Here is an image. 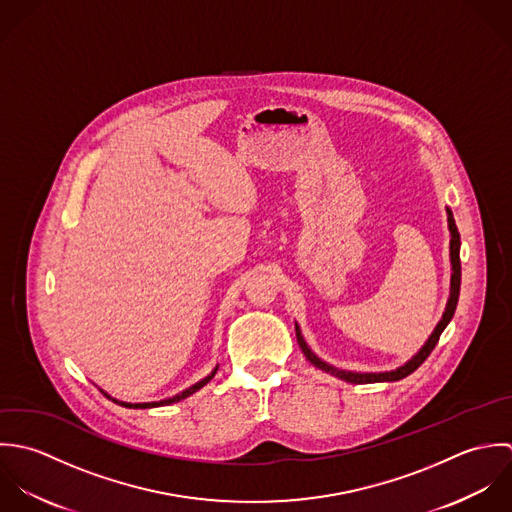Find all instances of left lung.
<instances>
[{"label":"left lung","instance_id":"obj_1","mask_svg":"<svg viewBox=\"0 0 512 512\" xmlns=\"http://www.w3.org/2000/svg\"><path fill=\"white\" fill-rule=\"evenodd\" d=\"M447 213H449V215H447V221H449V231H451V269H453V275H451V295H449V303H447V308H445V312H443L441 322L435 326V330H433V334L429 336V340L425 342V346L409 360L406 366H402V368H398V370H394V372L356 374V372L336 370V368H332L330 364H326V362H322L320 358H316V356L310 352V348H308L307 342L303 340L301 330H299V326H297L299 346L303 348V352H305V356L310 360V364H314L316 368H320V370H324V372H328V374H332V376H336V378H340V380H346V382H350V384H372V382H396V380H402V378L409 376L411 372H415V370L427 360V356H429V354L433 352V348L437 346L441 332L445 330V326L449 324V320H451L453 314H455L457 301H459V289H461V259H459L461 239H459V231H457L453 213H451V211H447Z\"/></svg>","mask_w":512,"mask_h":512}]
</instances>
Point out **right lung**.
<instances>
[{
  "label": "right lung",
  "mask_w": 512,
  "mask_h": 512,
  "mask_svg": "<svg viewBox=\"0 0 512 512\" xmlns=\"http://www.w3.org/2000/svg\"><path fill=\"white\" fill-rule=\"evenodd\" d=\"M215 372H217V368L204 378L202 382H198V384H194L192 388H188L186 392H182V394H178V396H174V398H168V400H162V402H152V404H124V402H116V400H112V402H116V404H120V406H124V408H134V409H144V408H158V406H170V404H174V402H180V400H184V398H188V396H192V394H196L198 390H202L205 384L215 376ZM108 398V396H106Z\"/></svg>",
  "instance_id": "obj_1"
}]
</instances>
